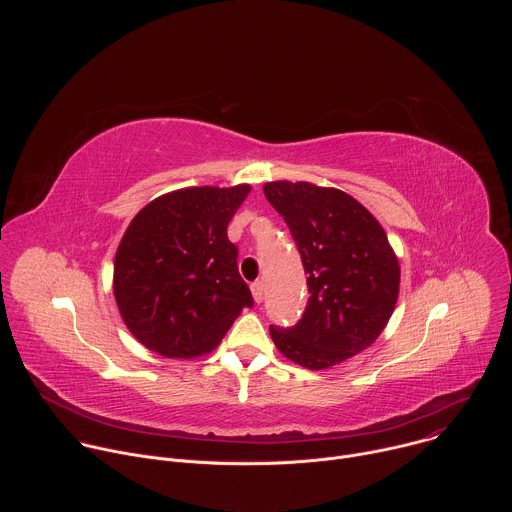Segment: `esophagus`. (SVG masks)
<instances>
[{
	"instance_id": "34e87169",
	"label": "esophagus",
	"mask_w": 512,
	"mask_h": 512,
	"mask_svg": "<svg viewBox=\"0 0 512 512\" xmlns=\"http://www.w3.org/2000/svg\"><path fill=\"white\" fill-rule=\"evenodd\" d=\"M251 294H253V300H255L257 304H261L263 298H265V283H263V281H255V283L251 285Z\"/></svg>"
}]
</instances>
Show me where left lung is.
Masks as SVG:
<instances>
[{
    "label": "left lung",
    "instance_id": "8db88e82",
    "mask_svg": "<svg viewBox=\"0 0 512 512\" xmlns=\"http://www.w3.org/2000/svg\"><path fill=\"white\" fill-rule=\"evenodd\" d=\"M263 192L294 235L310 291L294 328H269L273 344L304 369H332L385 330L399 298V259L377 218L338 188L277 180Z\"/></svg>",
    "mask_w": 512,
    "mask_h": 512
}]
</instances>
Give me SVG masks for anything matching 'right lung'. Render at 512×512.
<instances>
[{"instance_id":"obj_1","label":"right lung","mask_w":512,"mask_h":512,"mask_svg":"<svg viewBox=\"0 0 512 512\" xmlns=\"http://www.w3.org/2000/svg\"><path fill=\"white\" fill-rule=\"evenodd\" d=\"M249 192V184L180 188L133 216L115 253L113 294L139 344L166 358H196L253 306L227 237Z\"/></svg>"}]
</instances>
